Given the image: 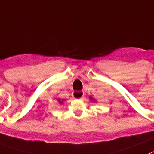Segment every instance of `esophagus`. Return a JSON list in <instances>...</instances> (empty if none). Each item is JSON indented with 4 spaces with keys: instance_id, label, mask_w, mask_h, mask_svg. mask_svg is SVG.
Returning a JSON list of instances; mask_svg holds the SVG:
<instances>
[{
    "instance_id": "1",
    "label": "esophagus",
    "mask_w": 154,
    "mask_h": 154,
    "mask_svg": "<svg viewBox=\"0 0 154 154\" xmlns=\"http://www.w3.org/2000/svg\"><path fill=\"white\" fill-rule=\"evenodd\" d=\"M73 96L74 98L84 99L85 93H84V92H81V91H75V92H73Z\"/></svg>"
}]
</instances>
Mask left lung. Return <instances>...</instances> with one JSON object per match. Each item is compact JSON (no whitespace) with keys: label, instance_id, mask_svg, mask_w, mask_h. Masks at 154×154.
Masks as SVG:
<instances>
[{"label":"left lung","instance_id":"left-lung-1","mask_svg":"<svg viewBox=\"0 0 154 154\" xmlns=\"http://www.w3.org/2000/svg\"><path fill=\"white\" fill-rule=\"evenodd\" d=\"M89 100H90L93 101V102H96V100H95L94 98H92V97H89Z\"/></svg>","mask_w":154,"mask_h":154}]
</instances>
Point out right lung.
<instances>
[{
  "instance_id": "add662e5",
  "label": "right lung",
  "mask_w": 154,
  "mask_h": 154,
  "mask_svg": "<svg viewBox=\"0 0 154 154\" xmlns=\"http://www.w3.org/2000/svg\"><path fill=\"white\" fill-rule=\"evenodd\" d=\"M63 100H61V99L57 98V102L59 103V104H62V103H63Z\"/></svg>"
}]
</instances>
